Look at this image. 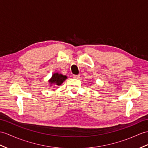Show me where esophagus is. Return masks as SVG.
<instances>
[{"label": "esophagus", "instance_id": "1", "mask_svg": "<svg viewBox=\"0 0 148 148\" xmlns=\"http://www.w3.org/2000/svg\"><path fill=\"white\" fill-rule=\"evenodd\" d=\"M73 77L75 79H78L79 78H80V75H73Z\"/></svg>", "mask_w": 148, "mask_h": 148}]
</instances>
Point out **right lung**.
I'll list each match as a JSON object with an SVG mask.
<instances>
[{"label": "right lung", "mask_w": 148, "mask_h": 148, "mask_svg": "<svg viewBox=\"0 0 148 148\" xmlns=\"http://www.w3.org/2000/svg\"><path fill=\"white\" fill-rule=\"evenodd\" d=\"M67 78L66 75L59 74L58 73H53L51 78L49 79L48 82L50 85H54L55 86H60L63 84V82Z\"/></svg>", "instance_id": "add662e5"}]
</instances>
